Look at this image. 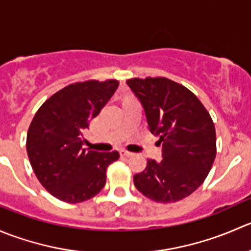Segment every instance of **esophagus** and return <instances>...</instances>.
<instances>
[{"label":"esophagus","instance_id":"obj_1","mask_svg":"<svg viewBox=\"0 0 251 251\" xmlns=\"http://www.w3.org/2000/svg\"><path fill=\"white\" fill-rule=\"evenodd\" d=\"M120 153H121V156H125V157H130V156H133V153L129 152V151H126V150H121Z\"/></svg>","mask_w":251,"mask_h":251}]
</instances>
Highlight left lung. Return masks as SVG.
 Wrapping results in <instances>:
<instances>
[{"label": "left lung", "mask_w": 251, "mask_h": 251, "mask_svg": "<svg viewBox=\"0 0 251 251\" xmlns=\"http://www.w3.org/2000/svg\"><path fill=\"white\" fill-rule=\"evenodd\" d=\"M126 84L162 145V160H148L145 170L134 176V185L156 202L189 197L204 183L216 157L210 113L192 91L167 78H134Z\"/></svg>", "instance_id": "1"}]
</instances>
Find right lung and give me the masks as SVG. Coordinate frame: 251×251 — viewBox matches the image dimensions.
<instances>
[{
  "label": "right lung",
  "instance_id": "add662e5",
  "mask_svg": "<svg viewBox=\"0 0 251 251\" xmlns=\"http://www.w3.org/2000/svg\"><path fill=\"white\" fill-rule=\"evenodd\" d=\"M120 81L88 80L57 91L34 116L26 151L34 173L54 198L69 204L91 199L106 184V170L120 153L86 150L84 131Z\"/></svg>",
  "mask_w": 251,
  "mask_h": 251
}]
</instances>
